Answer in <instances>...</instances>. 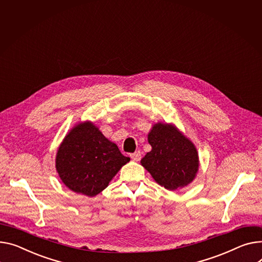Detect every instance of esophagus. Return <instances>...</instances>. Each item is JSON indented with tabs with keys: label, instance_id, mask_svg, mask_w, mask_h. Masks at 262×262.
Segmentation results:
<instances>
[{
	"label": "esophagus",
	"instance_id": "obj_1",
	"mask_svg": "<svg viewBox=\"0 0 262 262\" xmlns=\"http://www.w3.org/2000/svg\"><path fill=\"white\" fill-rule=\"evenodd\" d=\"M130 158L134 160V161H139L141 159V151H135L134 154L130 155Z\"/></svg>",
	"mask_w": 262,
	"mask_h": 262
}]
</instances>
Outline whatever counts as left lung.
<instances>
[{
  "mask_svg": "<svg viewBox=\"0 0 262 262\" xmlns=\"http://www.w3.org/2000/svg\"><path fill=\"white\" fill-rule=\"evenodd\" d=\"M147 141L151 150L141 159V165L157 183L176 190L194 181L199 170V155L195 144L175 124H154Z\"/></svg>",
  "mask_w": 262,
  "mask_h": 262,
  "instance_id": "1",
  "label": "left lung"
}]
</instances>
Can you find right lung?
I'll return each instance as SVG.
<instances>
[{
	"label": "right lung",
	"mask_w": 262,
	"mask_h": 262,
	"mask_svg": "<svg viewBox=\"0 0 262 262\" xmlns=\"http://www.w3.org/2000/svg\"><path fill=\"white\" fill-rule=\"evenodd\" d=\"M129 160L92 121H84L64 137L57 151L56 169L66 187L95 197Z\"/></svg>",
	"instance_id": "add662e5"
}]
</instances>
